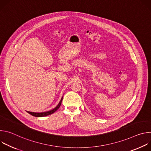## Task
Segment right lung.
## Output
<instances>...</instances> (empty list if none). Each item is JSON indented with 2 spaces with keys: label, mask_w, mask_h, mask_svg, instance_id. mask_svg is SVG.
Returning <instances> with one entry per match:
<instances>
[{
  "label": "right lung",
  "mask_w": 151,
  "mask_h": 151,
  "mask_svg": "<svg viewBox=\"0 0 151 151\" xmlns=\"http://www.w3.org/2000/svg\"><path fill=\"white\" fill-rule=\"evenodd\" d=\"M62 100H63V97L61 98L60 101L59 102L58 104L55 107L54 109L50 111H48V112H41V113H35V112H29V111H27L29 114L32 115V116H36V117H42V116H48L49 115H51L52 114H53L54 112H55L58 108L60 107L61 104V102H62Z\"/></svg>",
  "instance_id": "1"
}]
</instances>
